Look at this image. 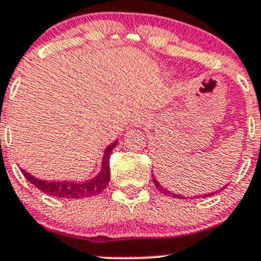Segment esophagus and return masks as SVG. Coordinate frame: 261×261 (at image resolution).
<instances>
[{
    "label": "esophagus",
    "mask_w": 261,
    "mask_h": 261,
    "mask_svg": "<svg viewBox=\"0 0 261 261\" xmlns=\"http://www.w3.org/2000/svg\"><path fill=\"white\" fill-rule=\"evenodd\" d=\"M145 118H147V117H145L143 113L138 114V116L135 117V121H134V123H135V125H142V123H144Z\"/></svg>",
    "instance_id": "esophagus-1"
}]
</instances>
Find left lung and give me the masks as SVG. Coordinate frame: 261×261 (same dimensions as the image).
Listing matches in <instances>:
<instances>
[{
    "label": "left lung",
    "instance_id": "8db88e82",
    "mask_svg": "<svg viewBox=\"0 0 261 261\" xmlns=\"http://www.w3.org/2000/svg\"><path fill=\"white\" fill-rule=\"evenodd\" d=\"M152 177H153V182H154V186H155V188L158 189V191L161 192V193H164V194H166V196H172V197H175V198H181V196H180V194H175V193H171V192L170 191H167V189H165L164 187L161 186L160 182H158V180L155 179L154 176H153L152 175ZM224 188H225V187H224ZM214 194H215V192H211L210 194H203V198L204 197H210V196H214Z\"/></svg>",
    "mask_w": 261,
    "mask_h": 261
}]
</instances>
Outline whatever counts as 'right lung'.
<instances>
[{
    "mask_svg": "<svg viewBox=\"0 0 261 261\" xmlns=\"http://www.w3.org/2000/svg\"><path fill=\"white\" fill-rule=\"evenodd\" d=\"M117 144L118 143L113 142L106 148L100 172L89 181H45V180H40L37 177L32 176L24 170H21V172L28 181H31L36 188H38L41 192L48 194V196L59 197V198H84V197L96 196V194H100L108 186V181L111 179L109 155Z\"/></svg>",
    "mask_w": 261,
    "mask_h": 261,
    "instance_id": "1",
    "label": "right lung"
}]
</instances>
